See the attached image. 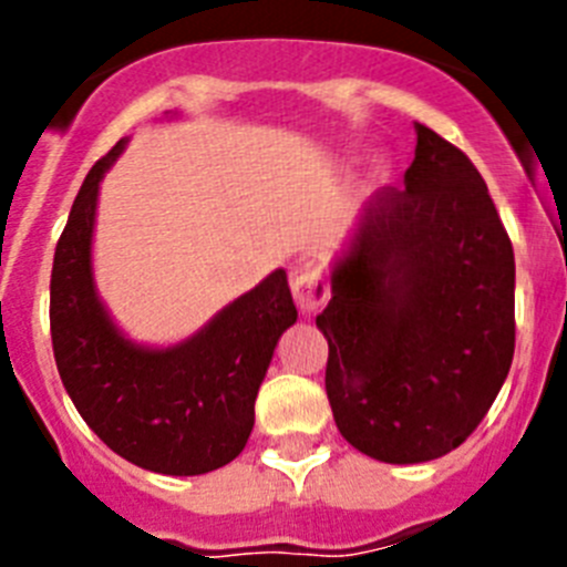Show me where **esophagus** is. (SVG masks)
Listing matches in <instances>:
<instances>
[{"mask_svg": "<svg viewBox=\"0 0 567 567\" xmlns=\"http://www.w3.org/2000/svg\"><path fill=\"white\" fill-rule=\"evenodd\" d=\"M292 295L300 312H315V309L327 303L329 287L318 269H303L300 275H295Z\"/></svg>", "mask_w": 567, "mask_h": 567, "instance_id": "1", "label": "esophagus"}]
</instances>
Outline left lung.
<instances>
[{"label":"left lung","instance_id":"obj_1","mask_svg":"<svg viewBox=\"0 0 567 567\" xmlns=\"http://www.w3.org/2000/svg\"><path fill=\"white\" fill-rule=\"evenodd\" d=\"M405 189L365 204L318 315L340 434L380 463L465 443L514 360V249L468 155L417 124Z\"/></svg>","mask_w":567,"mask_h":567}]
</instances>
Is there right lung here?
I'll return each instance as SVG.
<instances>
[{"mask_svg": "<svg viewBox=\"0 0 567 567\" xmlns=\"http://www.w3.org/2000/svg\"><path fill=\"white\" fill-rule=\"evenodd\" d=\"M122 150L124 138L93 164L56 244L50 338L59 378L118 457L155 474H207L244 452L258 389L298 309L287 272L275 269L184 343L150 349L124 338L99 300L90 260L99 182Z\"/></svg>", "mask_w": 567, "mask_h": 567, "instance_id": "1", "label": "right lung"}]
</instances>
